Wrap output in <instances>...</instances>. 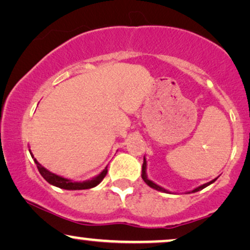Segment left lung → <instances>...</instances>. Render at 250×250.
<instances>
[{
    "mask_svg": "<svg viewBox=\"0 0 250 250\" xmlns=\"http://www.w3.org/2000/svg\"><path fill=\"white\" fill-rule=\"evenodd\" d=\"M142 179L144 180V182L146 183V185L148 186V187H151V188L156 189V190H158V191H163V192H167V194H170V191L166 190L165 188L160 187V186H158L157 183H154L153 181H151V180L147 178V174H146V159H145V157H144V160H143V166H142ZM216 180H217V178H216V179H213L212 181H210V182H208V183H204V185L200 186V187H197V188L192 189L191 191H188L187 194H190V192L200 191V190H202V189H204L205 187H208V186H210L211 183H213L214 181H216Z\"/></svg>",
    "mask_w": 250,
    "mask_h": 250,
    "instance_id": "1",
    "label": "left lung"
}]
</instances>
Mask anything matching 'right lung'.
<instances>
[{
    "label": "right lung",
    "instance_id": "1",
    "mask_svg": "<svg viewBox=\"0 0 250 250\" xmlns=\"http://www.w3.org/2000/svg\"><path fill=\"white\" fill-rule=\"evenodd\" d=\"M28 151H30V150H28ZM30 153H31V157L33 158L34 163L37 164L38 170L40 172L41 176H42V178L45 179L47 182L50 183V185L55 186V187H59L61 189H67V190H82V189L93 188V187H96V186L99 185V183L103 181L104 178H105L106 174H107V166H106L105 169H104L103 172L100 173V174L94 176V178L90 179V180H86V181L76 182V181H74V180L65 179V178H63V176L56 175V174H54V173L49 172L48 169H46L45 167H43L42 165H40V164L38 163V160L33 157V154H32V152H31V151H30Z\"/></svg>",
    "mask_w": 250,
    "mask_h": 250
}]
</instances>
